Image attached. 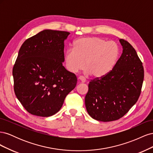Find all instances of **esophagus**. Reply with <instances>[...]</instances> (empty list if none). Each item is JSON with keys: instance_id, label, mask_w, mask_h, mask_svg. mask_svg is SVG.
Wrapping results in <instances>:
<instances>
[{"instance_id": "34e87169", "label": "esophagus", "mask_w": 153, "mask_h": 153, "mask_svg": "<svg viewBox=\"0 0 153 153\" xmlns=\"http://www.w3.org/2000/svg\"><path fill=\"white\" fill-rule=\"evenodd\" d=\"M78 80H80L81 82H82V83H85V82H86L85 78L84 76H82L78 77Z\"/></svg>"}]
</instances>
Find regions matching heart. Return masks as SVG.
I'll return each instance as SVG.
<instances>
[{"label": "heart", "instance_id": "b5f03b06", "mask_svg": "<svg viewBox=\"0 0 153 153\" xmlns=\"http://www.w3.org/2000/svg\"><path fill=\"white\" fill-rule=\"evenodd\" d=\"M119 56L120 48L114 41H106L98 37H86L73 43V48L66 50L64 59L71 73L82 71L85 66L88 73L94 78H101L112 71Z\"/></svg>", "mask_w": 153, "mask_h": 153}]
</instances>
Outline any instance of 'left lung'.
Masks as SVG:
<instances>
[{
  "mask_svg": "<svg viewBox=\"0 0 153 153\" xmlns=\"http://www.w3.org/2000/svg\"><path fill=\"white\" fill-rule=\"evenodd\" d=\"M119 41L123 53L112 71L89 84L85 107L97 121L108 122L121 118L137 103L141 93L144 77L142 62L127 41Z\"/></svg>",
  "mask_w": 153,
  "mask_h": 153,
  "instance_id": "8db88e82",
  "label": "left lung"
}]
</instances>
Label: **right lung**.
<instances>
[{"mask_svg":"<svg viewBox=\"0 0 153 153\" xmlns=\"http://www.w3.org/2000/svg\"><path fill=\"white\" fill-rule=\"evenodd\" d=\"M68 32L44 30L24 41L13 69L14 91L32 115L49 117L61 108L77 78L62 66Z\"/></svg>","mask_w":153,"mask_h":153,"instance_id":"obj_1","label":"right lung"}]
</instances>
